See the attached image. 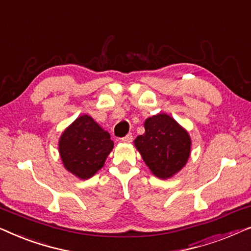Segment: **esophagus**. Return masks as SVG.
I'll use <instances>...</instances> for the list:
<instances>
[{
  "label": "esophagus",
  "mask_w": 251,
  "mask_h": 251,
  "mask_svg": "<svg viewBox=\"0 0 251 251\" xmlns=\"http://www.w3.org/2000/svg\"><path fill=\"white\" fill-rule=\"evenodd\" d=\"M121 142L122 143H126V144L131 143L132 142V135H131V133H130V135H126V137H123V138L121 139Z\"/></svg>",
  "instance_id": "esophagus-1"
}]
</instances>
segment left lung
<instances>
[{
	"mask_svg": "<svg viewBox=\"0 0 251 251\" xmlns=\"http://www.w3.org/2000/svg\"><path fill=\"white\" fill-rule=\"evenodd\" d=\"M145 133L137 137L135 146L151 173L168 179L186 166L192 140L187 130L166 113L147 118Z\"/></svg>",
	"mask_w": 251,
	"mask_h": 251,
	"instance_id": "left-lung-1",
	"label": "left lung"
}]
</instances>
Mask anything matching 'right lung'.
<instances>
[{"label": "right lung", "mask_w": 251, "mask_h": 251, "mask_svg": "<svg viewBox=\"0 0 251 251\" xmlns=\"http://www.w3.org/2000/svg\"><path fill=\"white\" fill-rule=\"evenodd\" d=\"M58 146L65 169L84 180L101 169L114 143L90 115L83 114L64 130Z\"/></svg>", "instance_id": "1"}]
</instances>
